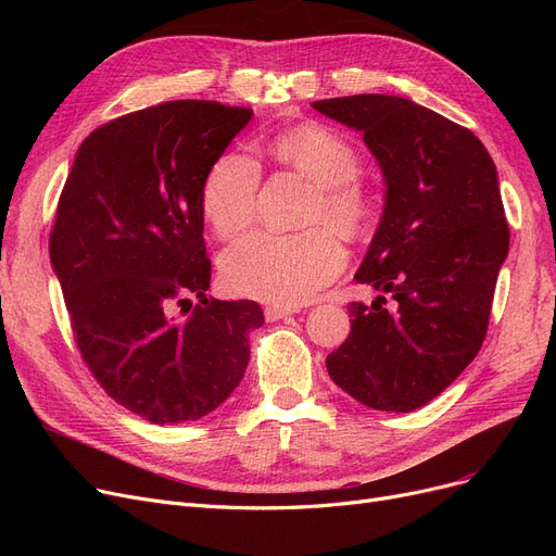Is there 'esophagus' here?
I'll return each instance as SVG.
<instances>
[{"instance_id": "esophagus-1", "label": "esophagus", "mask_w": 556, "mask_h": 556, "mask_svg": "<svg viewBox=\"0 0 556 556\" xmlns=\"http://www.w3.org/2000/svg\"><path fill=\"white\" fill-rule=\"evenodd\" d=\"M290 313H293V308L277 306V304H268V306H266V311H263V315H266L268 323H277V319H281V317H288Z\"/></svg>"}]
</instances>
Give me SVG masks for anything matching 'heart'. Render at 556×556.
I'll return each instance as SVG.
<instances>
[{
    "label": "heart",
    "instance_id": "heart-1",
    "mask_svg": "<svg viewBox=\"0 0 556 556\" xmlns=\"http://www.w3.org/2000/svg\"><path fill=\"white\" fill-rule=\"evenodd\" d=\"M273 155L317 187L306 220L331 223L356 237L369 216V198L356 180L361 155L340 132L304 124L279 132ZM261 185L258 162L241 151L220 155L202 182V214L223 239L239 233L254 216ZM344 250L336 233L315 225L304 231H250L220 258L223 281L239 295L273 304H302L340 275Z\"/></svg>",
    "mask_w": 556,
    "mask_h": 556
}]
</instances>
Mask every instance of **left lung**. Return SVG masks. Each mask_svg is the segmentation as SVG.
I'll list each match as a JSON object with an SVG mask.
<instances>
[{"label": "left lung", "instance_id": "left-lung-1", "mask_svg": "<svg viewBox=\"0 0 556 556\" xmlns=\"http://www.w3.org/2000/svg\"><path fill=\"white\" fill-rule=\"evenodd\" d=\"M363 130L388 198L352 302V331L327 356L329 376L374 410L410 413L440 396L486 338L495 279L509 252L495 164L482 141L415 101L356 94L315 101ZM397 304L387 311L384 293Z\"/></svg>", "mask_w": 556, "mask_h": 556}]
</instances>
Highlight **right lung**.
<instances>
[{"label":"right lung","mask_w":556,"mask_h":556,"mask_svg":"<svg viewBox=\"0 0 556 556\" xmlns=\"http://www.w3.org/2000/svg\"><path fill=\"white\" fill-rule=\"evenodd\" d=\"M250 116L193 99L116 116L80 143L58 200L49 256L76 349L108 396L151 424L216 410L263 325L252 300L204 298L202 182Z\"/></svg>","instance_id":"right-lung-1"}]
</instances>
